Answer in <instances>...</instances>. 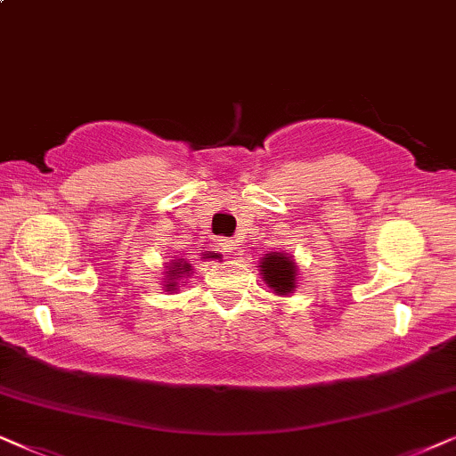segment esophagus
<instances>
[{
    "mask_svg": "<svg viewBox=\"0 0 456 456\" xmlns=\"http://www.w3.org/2000/svg\"><path fill=\"white\" fill-rule=\"evenodd\" d=\"M235 241L233 240H218V248H221V252H233L235 250Z\"/></svg>",
    "mask_w": 456,
    "mask_h": 456,
    "instance_id": "1",
    "label": "esophagus"
}]
</instances>
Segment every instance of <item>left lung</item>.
Instances as JSON below:
<instances>
[{"label":"left lung","instance_id":"8db88e82","mask_svg":"<svg viewBox=\"0 0 456 456\" xmlns=\"http://www.w3.org/2000/svg\"><path fill=\"white\" fill-rule=\"evenodd\" d=\"M265 281L271 285L277 294H291L296 288V263L285 254H266L260 265Z\"/></svg>","mask_w":456,"mask_h":456}]
</instances>
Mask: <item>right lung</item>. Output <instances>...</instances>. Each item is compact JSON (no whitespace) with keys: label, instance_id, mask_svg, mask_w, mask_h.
<instances>
[{"label":"right lung","instance_id":"1","mask_svg":"<svg viewBox=\"0 0 456 456\" xmlns=\"http://www.w3.org/2000/svg\"><path fill=\"white\" fill-rule=\"evenodd\" d=\"M210 256L215 258L216 254H208V258H210ZM187 271H190V265H187V263H183V265H181V263H173L171 271H167V275L171 277V279H168V281H167V289H168V291L175 289V279L181 277V275H183V273H187Z\"/></svg>","mask_w":456,"mask_h":456}]
</instances>
